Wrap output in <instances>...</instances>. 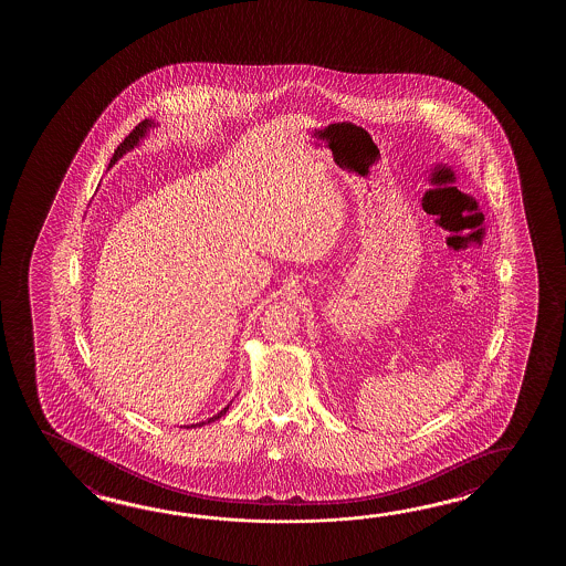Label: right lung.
<instances>
[{
	"label": "right lung",
	"instance_id": "1",
	"mask_svg": "<svg viewBox=\"0 0 566 566\" xmlns=\"http://www.w3.org/2000/svg\"><path fill=\"white\" fill-rule=\"evenodd\" d=\"M149 126H151V122L149 120L139 122L138 126H136V128H134V130H132L130 134L126 136V138L122 139L120 146L116 148V151H114V156H112L111 164H114L116 159L120 158L122 154H124L126 149L134 148V146L138 144V139L142 138L144 134H146V130H148ZM227 410H229V407H224L223 410L219 412V415H214L213 418H209L207 422H213V420H219V418L223 417ZM203 424L205 422H199V424H193V427H203Z\"/></svg>",
	"mask_w": 566,
	"mask_h": 566
}]
</instances>
